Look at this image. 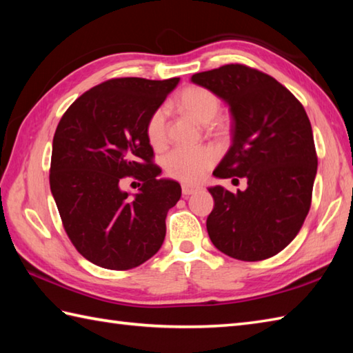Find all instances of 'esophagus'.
Listing matches in <instances>:
<instances>
[{
	"mask_svg": "<svg viewBox=\"0 0 353 353\" xmlns=\"http://www.w3.org/2000/svg\"><path fill=\"white\" fill-rule=\"evenodd\" d=\"M200 190H201V186H199V185H190V183H183L182 185L183 196H191V194H196Z\"/></svg>",
	"mask_w": 353,
	"mask_h": 353,
	"instance_id": "34e87169",
	"label": "esophagus"
}]
</instances>
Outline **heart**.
Instances as JSON below:
<instances>
[{
    "mask_svg": "<svg viewBox=\"0 0 353 353\" xmlns=\"http://www.w3.org/2000/svg\"><path fill=\"white\" fill-rule=\"evenodd\" d=\"M177 108L208 124L219 115L220 100L212 91L201 86H188L179 94ZM147 138L153 147L159 148L167 141V110L156 109L147 123ZM215 162V153L209 147H177L163 157V168L171 177L183 182H196Z\"/></svg>",
    "mask_w": 353,
    "mask_h": 353,
    "instance_id": "obj_1",
    "label": "heart"
}]
</instances>
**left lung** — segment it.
<instances>
[{"mask_svg":"<svg viewBox=\"0 0 353 353\" xmlns=\"http://www.w3.org/2000/svg\"><path fill=\"white\" fill-rule=\"evenodd\" d=\"M191 81L226 103L234 119L232 144L212 174L247 181L235 194L208 188L209 238L230 258H272L296 238L311 206L317 154L310 118L287 88L249 66L224 65Z\"/></svg>","mask_w":353,"mask_h":353,"instance_id":"1","label":"left lung"}]
</instances>
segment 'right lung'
<instances>
[{
  "mask_svg": "<svg viewBox=\"0 0 353 353\" xmlns=\"http://www.w3.org/2000/svg\"><path fill=\"white\" fill-rule=\"evenodd\" d=\"M181 79L108 80L65 112L52 139L50 188L74 247L92 264L130 270L157 253L179 182L152 163L147 123ZM143 183L122 190L125 176Z\"/></svg>",
  "mask_w": 353,
  "mask_h": 353,
  "instance_id": "add662e5",
  "label": "right lung"
}]
</instances>
